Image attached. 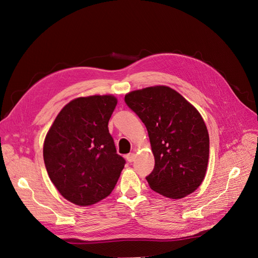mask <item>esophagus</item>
<instances>
[{"label": "esophagus", "mask_w": 258, "mask_h": 258, "mask_svg": "<svg viewBox=\"0 0 258 258\" xmlns=\"http://www.w3.org/2000/svg\"><path fill=\"white\" fill-rule=\"evenodd\" d=\"M126 159L129 161V162H132L135 159H136V154L135 153H130L126 156Z\"/></svg>", "instance_id": "1"}]
</instances>
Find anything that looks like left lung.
Segmentation results:
<instances>
[{"label": "left lung", "mask_w": 258, "mask_h": 258, "mask_svg": "<svg viewBox=\"0 0 258 258\" xmlns=\"http://www.w3.org/2000/svg\"><path fill=\"white\" fill-rule=\"evenodd\" d=\"M124 102L143 121L155 167L146 176L151 188L181 199L201 185L209 161V134L204 118L183 96L168 86L131 91Z\"/></svg>", "instance_id": "obj_1"}]
</instances>
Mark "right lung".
I'll return each instance as SVG.
<instances>
[{"mask_svg": "<svg viewBox=\"0 0 258 258\" xmlns=\"http://www.w3.org/2000/svg\"><path fill=\"white\" fill-rule=\"evenodd\" d=\"M116 104L112 95L76 98L62 108L46 135L43 156L50 181L76 206L106 198L126 163L107 127Z\"/></svg>", "mask_w": 258, "mask_h": 258, "instance_id": "add662e5", "label": "right lung"}]
</instances>
